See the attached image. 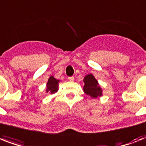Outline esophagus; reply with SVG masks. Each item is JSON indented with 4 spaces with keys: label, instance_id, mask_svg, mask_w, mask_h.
<instances>
[{
    "label": "esophagus",
    "instance_id": "34e87169",
    "mask_svg": "<svg viewBox=\"0 0 146 146\" xmlns=\"http://www.w3.org/2000/svg\"><path fill=\"white\" fill-rule=\"evenodd\" d=\"M68 80L70 81V82H73L74 81V77L73 76H70V77L68 78Z\"/></svg>",
    "mask_w": 146,
    "mask_h": 146
}]
</instances>
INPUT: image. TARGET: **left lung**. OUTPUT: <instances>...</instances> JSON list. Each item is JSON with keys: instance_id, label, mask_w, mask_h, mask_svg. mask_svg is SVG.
<instances>
[{"instance_id": "left-lung-1", "label": "left lung", "mask_w": 146, "mask_h": 146, "mask_svg": "<svg viewBox=\"0 0 146 146\" xmlns=\"http://www.w3.org/2000/svg\"><path fill=\"white\" fill-rule=\"evenodd\" d=\"M84 86L83 92L92 98L101 97L102 96V89L98 84V82L92 74H88L83 80Z\"/></svg>"}]
</instances>
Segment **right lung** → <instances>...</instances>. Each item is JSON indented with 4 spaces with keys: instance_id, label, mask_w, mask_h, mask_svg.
Returning <instances> with one entry per match:
<instances>
[{
    "instance_id": "obj_1",
    "label": "right lung",
    "mask_w": 146,
    "mask_h": 146,
    "mask_svg": "<svg viewBox=\"0 0 146 146\" xmlns=\"http://www.w3.org/2000/svg\"><path fill=\"white\" fill-rule=\"evenodd\" d=\"M60 80L55 79L53 76L49 77L46 85V92H50V94L56 93L58 91V86H59Z\"/></svg>"
}]
</instances>
